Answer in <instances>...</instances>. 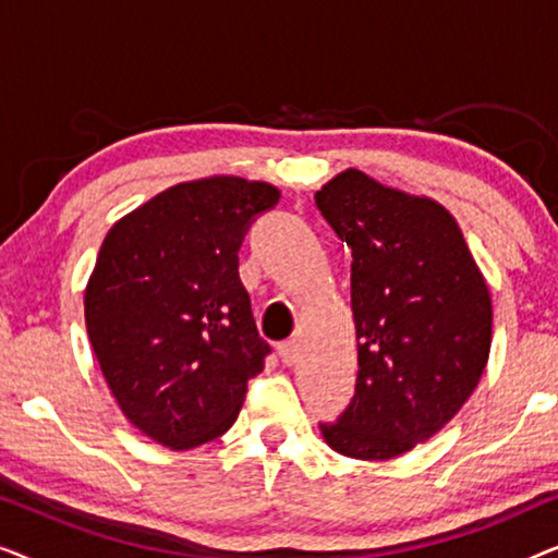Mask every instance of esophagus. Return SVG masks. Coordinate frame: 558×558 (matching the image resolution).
I'll list each match as a JSON object with an SVG mask.
<instances>
[{
    "instance_id": "obj_1",
    "label": "esophagus",
    "mask_w": 558,
    "mask_h": 558,
    "mask_svg": "<svg viewBox=\"0 0 558 558\" xmlns=\"http://www.w3.org/2000/svg\"><path fill=\"white\" fill-rule=\"evenodd\" d=\"M277 350H279L281 363H284V365H294L296 361H300V342H296V340L279 342Z\"/></svg>"
}]
</instances>
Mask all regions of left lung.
<instances>
[{
    "label": "left lung",
    "mask_w": 558,
    "mask_h": 558,
    "mask_svg": "<svg viewBox=\"0 0 558 558\" xmlns=\"http://www.w3.org/2000/svg\"><path fill=\"white\" fill-rule=\"evenodd\" d=\"M315 203L353 251L357 335L355 396L319 432L353 460H393L475 391L493 342L490 292L454 216L432 197L345 170Z\"/></svg>",
    "instance_id": "8db88e82"
}]
</instances>
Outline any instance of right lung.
<instances>
[{
    "label": "right lung",
    "mask_w": 558,
    "mask_h": 558,
    "mask_svg": "<svg viewBox=\"0 0 558 558\" xmlns=\"http://www.w3.org/2000/svg\"><path fill=\"white\" fill-rule=\"evenodd\" d=\"M269 182L233 174L180 182L106 233L83 307L96 361L142 434L193 449L231 429L248 380L264 371L239 248Z\"/></svg>",
    "instance_id": "add662e5"
}]
</instances>
